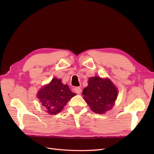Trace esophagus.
<instances>
[{"mask_svg":"<svg viewBox=\"0 0 154 154\" xmlns=\"http://www.w3.org/2000/svg\"><path fill=\"white\" fill-rule=\"evenodd\" d=\"M74 92H75L76 94H80V93H81V92H82V89H81V88L80 87H75L74 88Z\"/></svg>","mask_w":154,"mask_h":154,"instance_id":"34e87169","label":"esophagus"}]
</instances>
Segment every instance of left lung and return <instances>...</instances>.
I'll return each mask as SVG.
<instances>
[{"instance_id": "obj_1", "label": "left lung", "mask_w": 154, "mask_h": 154, "mask_svg": "<svg viewBox=\"0 0 154 154\" xmlns=\"http://www.w3.org/2000/svg\"><path fill=\"white\" fill-rule=\"evenodd\" d=\"M83 99L91 110L97 114H103L112 109L117 98L118 91L109 79L95 76L88 79V86L82 92Z\"/></svg>"}]
</instances>
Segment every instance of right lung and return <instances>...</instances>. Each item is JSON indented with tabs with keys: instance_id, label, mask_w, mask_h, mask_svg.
<instances>
[{
	"instance_id": "obj_1",
	"label": "right lung",
	"mask_w": 154,
	"mask_h": 154,
	"mask_svg": "<svg viewBox=\"0 0 154 154\" xmlns=\"http://www.w3.org/2000/svg\"><path fill=\"white\" fill-rule=\"evenodd\" d=\"M75 95L67 84L63 85L60 79L55 78L40 90L37 97L48 112L54 115L60 112L68 101Z\"/></svg>"
}]
</instances>
